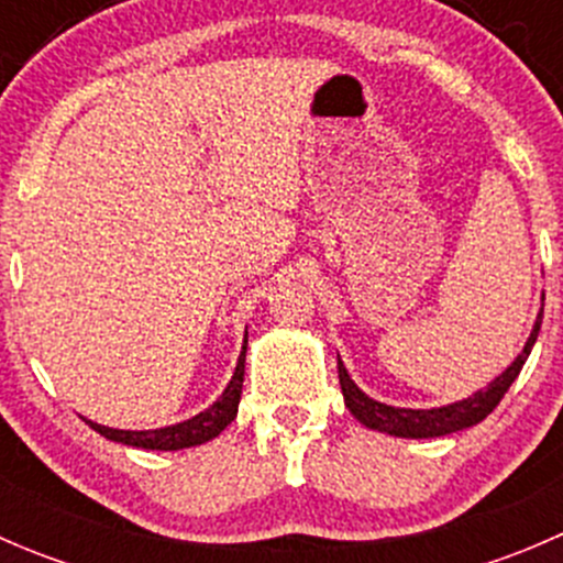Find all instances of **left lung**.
<instances>
[{
  "label": "left lung",
  "mask_w": 563,
  "mask_h": 563,
  "mask_svg": "<svg viewBox=\"0 0 563 563\" xmlns=\"http://www.w3.org/2000/svg\"><path fill=\"white\" fill-rule=\"evenodd\" d=\"M544 308V297H542ZM539 327H542V310L537 313L531 334H528L523 351L515 356L512 365L504 373H498L485 389H476L474 395L463 397V400L446 402L439 408H400V406H387L382 400H373L371 395H365L354 384V378L349 376L345 365L340 362L338 354V376H340V389H343L345 408L354 413V419H360L365 428L378 430V433L395 435V439H439V435L457 433V430L474 428L479 424L493 408L501 402V397L507 395V389L512 387L515 378L523 371L528 354H531L533 343L539 338Z\"/></svg>",
  "instance_id": "left-lung-1"
}]
</instances>
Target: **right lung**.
Listing matches in <instances>:
<instances>
[{
    "label": "right lung",
    "mask_w": 563,
    "mask_h": 563,
    "mask_svg": "<svg viewBox=\"0 0 563 563\" xmlns=\"http://www.w3.org/2000/svg\"><path fill=\"white\" fill-rule=\"evenodd\" d=\"M245 354H247V332H245V343H242L240 360H236L234 376H231L229 387L223 389V395H220L212 406L203 408V411L196 413V417L185 419V422H176V424H168V428H155V430L106 428V424L92 422V419H87V424L92 430H98L100 435H106L108 441L139 446V450L176 452V450H187V446L207 444V441L218 439V435L234 422L236 411H240L242 382H245Z\"/></svg>",
    "instance_id": "obj_1"
}]
</instances>
